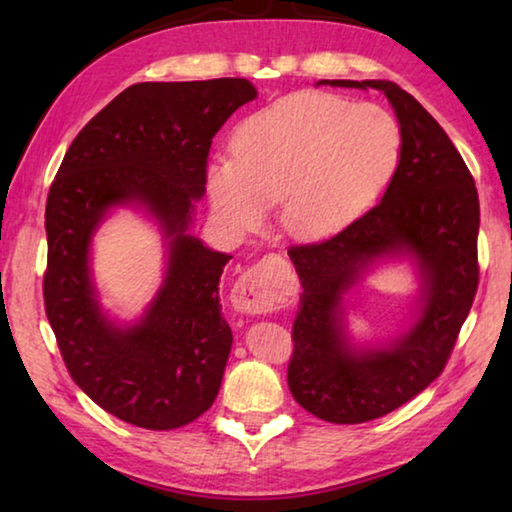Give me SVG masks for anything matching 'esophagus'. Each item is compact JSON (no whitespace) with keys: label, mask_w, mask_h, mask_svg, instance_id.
<instances>
[{"label":"esophagus","mask_w":512,"mask_h":512,"mask_svg":"<svg viewBox=\"0 0 512 512\" xmlns=\"http://www.w3.org/2000/svg\"><path fill=\"white\" fill-rule=\"evenodd\" d=\"M277 262H282V257L268 255L257 266L250 268L239 277L235 289H232V307L244 314H262V311H273L284 305L287 300V291L275 277Z\"/></svg>","instance_id":"1"}]
</instances>
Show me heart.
I'll return each instance as SVG.
<instances>
[{"label": "heart", "instance_id": "1", "mask_svg": "<svg viewBox=\"0 0 512 512\" xmlns=\"http://www.w3.org/2000/svg\"><path fill=\"white\" fill-rule=\"evenodd\" d=\"M402 133L391 112L327 92H296L237 126L232 158L205 169L214 214L232 232L277 221L293 239L314 241L348 228L395 176Z\"/></svg>", "mask_w": 512, "mask_h": 512}]
</instances>
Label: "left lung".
<instances>
[{
  "label": "left lung",
  "mask_w": 512,
  "mask_h": 512,
  "mask_svg": "<svg viewBox=\"0 0 512 512\" xmlns=\"http://www.w3.org/2000/svg\"><path fill=\"white\" fill-rule=\"evenodd\" d=\"M316 85L379 90L402 133L400 164L379 203L323 244L289 250L302 282L291 395L320 420L359 424L395 411L443 372L479 284V194L447 133L400 85ZM388 263L409 265L419 282L412 318L384 344L357 342L347 323L349 298Z\"/></svg>",
  "instance_id": "left-lung-1"
}]
</instances>
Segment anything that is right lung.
<instances>
[{"instance_id":"right-lung-1","label":"right lung","mask_w":512,"mask_h":512,"mask_svg":"<svg viewBox=\"0 0 512 512\" xmlns=\"http://www.w3.org/2000/svg\"><path fill=\"white\" fill-rule=\"evenodd\" d=\"M246 79L137 83L85 124L49 189L45 307L69 375L101 409L153 431L194 422L219 395L232 329L219 282L232 255L189 232L212 137L244 103ZM161 232L163 280L143 314L102 307L93 237L117 209Z\"/></svg>"}]
</instances>
